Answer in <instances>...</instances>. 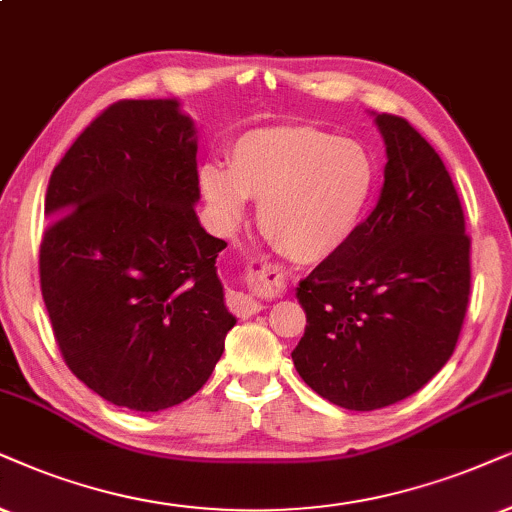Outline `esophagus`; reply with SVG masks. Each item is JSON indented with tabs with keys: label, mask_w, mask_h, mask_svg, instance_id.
<instances>
[{
	"label": "esophagus",
	"mask_w": 512,
	"mask_h": 512,
	"mask_svg": "<svg viewBox=\"0 0 512 512\" xmlns=\"http://www.w3.org/2000/svg\"><path fill=\"white\" fill-rule=\"evenodd\" d=\"M248 281L250 286H255L264 297H274L283 290V274L278 269L271 267V264H260V267L248 269ZM226 304L236 316L241 319H248V316L257 314L262 309V302L252 295L243 293H229L226 297Z\"/></svg>",
	"instance_id": "obj_1"
}]
</instances>
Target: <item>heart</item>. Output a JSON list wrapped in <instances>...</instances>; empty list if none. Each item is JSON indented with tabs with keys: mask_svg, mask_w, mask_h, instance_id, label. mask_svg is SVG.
I'll use <instances>...</instances> for the list:
<instances>
[{
	"mask_svg": "<svg viewBox=\"0 0 512 512\" xmlns=\"http://www.w3.org/2000/svg\"><path fill=\"white\" fill-rule=\"evenodd\" d=\"M378 165L357 139L319 127L250 129L229 148V170L205 165L200 189L222 224L260 200L262 236L288 260L314 264L352 241L371 205Z\"/></svg>",
	"mask_w": 512,
	"mask_h": 512,
	"instance_id": "b5f03b06",
	"label": "heart"
}]
</instances>
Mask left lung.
I'll return each mask as SVG.
<instances>
[{
    "mask_svg": "<svg viewBox=\"0 0 512 512\" xmlns=\"http://www.w3.org/2000/svg\"><path fill=\"white\" fill-rule=\"evenodd\" d=\"M375 122L387 151L378 203L295 293L307 314L297 373L349 411L428 383L454 354L470 297V238L442 158L399 115Z\"/></svg>",
    "mask_w": 512,
    "mask_h": 512,
    "instance_id": "left-lung-1",
    "label": "left lung"
}]
</instances>
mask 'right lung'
Wrapping results in <instances>:
<instances>
[{"instance_id": "1", "label": "right lung", "mask_w": 512, "mask_h": 512, "mask_svg": "<svg viewBox=\"0 0 512 512\" xmlns=\"http://www.w3.org/2000/svg\"><path fill=\"white\" fill-rule=\"evenodd\" d=\"M196 129L174 99H125L51 172L40 286L54 338L89 390L163 411L208 383L236 319L196 217Z\"/></svg>"}]
</instances>
